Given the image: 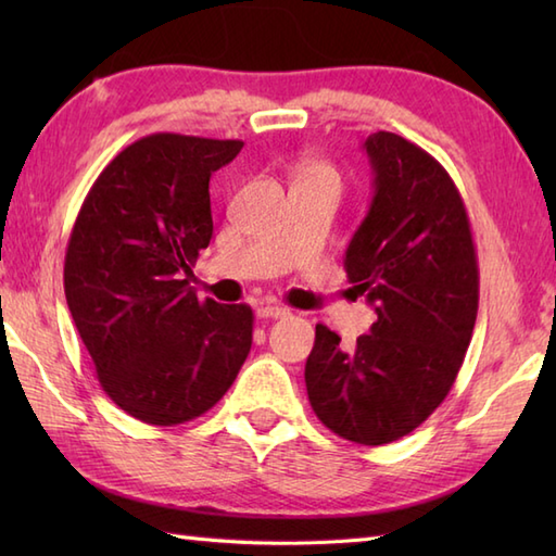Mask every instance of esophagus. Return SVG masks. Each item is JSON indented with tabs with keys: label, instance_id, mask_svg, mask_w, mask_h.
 Returning a JSON list of instances; mask_svg holds the SVG:
<instances>
[{
	"label": "esophagus",
	"instance_id": "1",
	"mask_svg": "<svg viewBox=\"0 0 556 556\" xmlns=\"http://www.w3.org/2000/svg\"><path fill=\"white\" fill-rule=\"evenodd\" d=\"M291 315L289 308H285V305H275V303H260L257 305V317H287Z\"/></svg>",
	"mask_w": 556,
	"mask_h": 556
}]
</instances>
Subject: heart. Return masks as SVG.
<instances>
[{
  "label": "heart",
  "instance_id": "b5f03b06",
  "mask_svg": "<svg viewBox=\"0 0 556 556\" xmlns=\"http://www.w3.org/2000/svg\"><path fill=\"white\" fill-rule=\"evenodd\" d=\"M299 181H327V184L339 186V174H337V169L332 167V164L311 162V164H305V167L301 169Z\"/></svg>",
  "mask_w": 556,
  "mask_h": 556
}]
</instances>
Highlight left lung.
I'll list each match as a JSON object with an SVG mask.
<instances>
[{"instance_id": "left-lung-1", "label": "left lung", "mask_w": 556, "mask_h": 556, "mask_svg": "<svg viewBox=\"0 0 556 556\" xmlns=\"http://www.w3.org/2000/svg\"><path fill=\"white\" fill-rule=\"evenodd\" d=\"M365 152L375 195L344 267L377 320L353 351L317 325L305 387L325 428L380 446L416 430L454 387L473 337L480 271L466 205L442 164L389 131L368 136Z\"/></svg>"}]
</instances>
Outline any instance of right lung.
I'll return each instance as SVG.
<instances>
[{"label":"right lung","instance_id":"obj_1","mask_svg":"<svg viewBox=\"0 0 556 556\" xmlns=\"http://www.w3.org/2000/svg\"><path fill=\"white\" fill-rule=\"evenodd\" d=\"M241 148L181 134L138 138L102 169L71 229V317L104 392L148 425L203 416L251 351V305L198 301L188 287L212 239L210 176Z\"/></svg>","mask_w":556,"mask_h":556}]
</instances>
